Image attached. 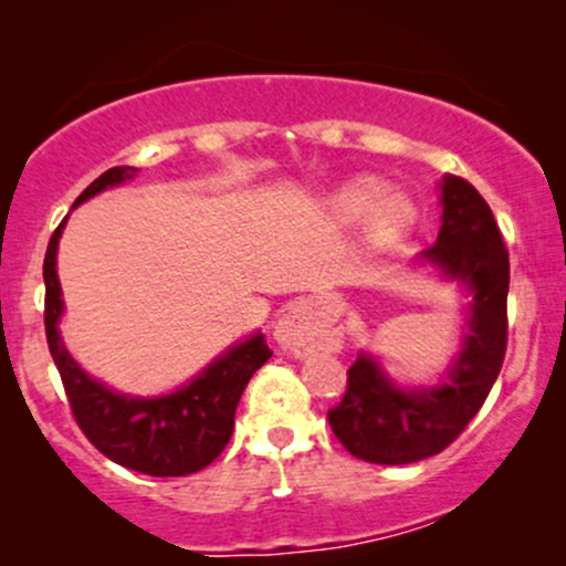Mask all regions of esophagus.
Returning <instances> with one entry per match:
<instances>
[{
  "mask_svg": "<svg viewBox=\"0 0 566 566\" xmlns=\"http://www.w3.org/2000/svg\"><path fill=\"white\" fill-rule=\"evenodd\" d=\"M316 337H319V324H316L314 311L305 303L290 305L276 324V340L295 356L311 354Z\"/></svg>",
  "mask_w": 566,
  "mask_h": 566,
  "instance_id": "1",
  "label": "esophagus"
}]
</instances>
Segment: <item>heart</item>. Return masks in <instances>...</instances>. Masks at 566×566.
Segmentation results:
<instances>
[{"mask_svg":"<svg viewBox=\"0 0 566 566\" xmlns=\"http://www.w3.org/2000/svg\"><path fill=\"white\" fill-rule=\"evenodd\" d=\"M327 218L335 229L367 223L369 244L378 250L399 244L418 223V207L401 191H388L375 178H356L340 186L327 201Z\"/></svg>","mask_w":566,"mask_h":566,"instance_id":"1","label":"heart"}]
</instances>
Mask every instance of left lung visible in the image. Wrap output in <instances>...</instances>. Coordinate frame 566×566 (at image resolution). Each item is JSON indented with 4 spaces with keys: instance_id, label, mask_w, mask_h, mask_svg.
Here are the masks:
<instances>
[{
    "instance_id": "1",
    "label": "left lung",
    "mask_w": 566,
    "mask_h": 566,
    "mask_svg": "<svg viewBox=\"0 0 566 566\" xmlns=\"http://www.w3.org/2000/svg\"><path fill=\"white\" fill-rule=\"evenodd\" d=\"M437 244L420 252L444 279L471 290L469 333L444 380L433 388H399L369 354L348 367L340 405L329 426L354 458L407 465L450 447L495 386L509 343V250L490 205L469 180L447 175L441 184Z\"/></svg>"
}]
</instances>
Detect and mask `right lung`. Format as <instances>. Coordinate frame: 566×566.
Masks as SVG:
<instances>
[{
	"label": "right lung",
	"mask_w": 566,
	"mask_h": 566,
	"mask_svg": "<svg viewBox=\"0 0 566 566\" xmlns=\"http://www.w3.org/2000/svg\"><path fill=\"white\" fill-rule=\"evenodd\" d=\"M135 172V167H112L84 188L74 207L101 193L103 188L125 184ZM63 226L66 220H61L50 237L44 255V333L76 426L93 441L95 450L125 469L148 476H188L201 471L226 450L247 382L271 359L265 337L255 333L244 343H237L210 367L201 369L188 386L167 396L135 399L112 391L71 359L57 333L63 301L55 255Z\"/></svg>",
	"instance_id": "obj_1"
}]
</instances>
